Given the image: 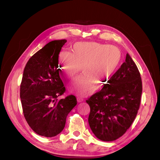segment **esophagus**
I'll return each instance as SVG.
<instances>
[{
	"mask_svg": "<svg viewBox=\"0 0 160 160\" xmlns=\"http://www.w3.org/2000/svg\"><path fill=\"white\" fill-rule=\"evenodd\" d=\"M77 101H78L79 103H80V102H83V98H77Z\"/></svg>",
	"mask_w": 160,
	"mask_h": 160,
	"instance_id": "esophagus-1",
	"label": "esophagus"
}]
</instances>
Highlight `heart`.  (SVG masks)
I'll use <instances>...</instances> for the list:
<instances>
[{
	"label": "heart",
	"mask_w": 160,
	"mask_h": 160,
	"mask_svg": "<svg viewBox=\"0 0 160 160\" xmlns=\"http://www.w3.org/2000/svg\"><path fill=\"white\" fill-rule=\"evenodd\" d=\"M122 54L117 47L97 42H78L69 52H62L59 56L61 75L72 78L81 67L87 75L72 85L81 93H88L95 88L96 81L108 82L119 69Z\"/></svg>",
	"instance_id": "obj_1"
}]
</instances>
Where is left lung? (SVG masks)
Wrapping results in <instances>:
<instances>
[{
    "label": "left lung",
    "instance_id": "1",
    "mask_svg": "<svg viewBox=\"0 0 160 160\" xmlns=\"http://www.w3.org/2000/svg\"><path fill=\"white\" fill-rule=\"evenodd\" d=\"M108 83L86 101L90 107V128L103 142L114 141L122 136L132 124L139 108L142 79L128 53L125 62Z\"/></svg>",
    "mask_w": 160,
    "mask_h": 160
}]
</instances>
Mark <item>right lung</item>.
I'll list each match as a JSON object with an SVG mask.
<instances>
[{"label": "right lung", "mask_w": 160, "mask_h": 160, "mask_svg": "<svg viewBox=\"0 0 160 160\" xmlns=\"http://www.w3.org/2000/svg\"><path fill=\"white\" fill-rule=\"evenodd\" d=\"M66 42L51 41L34 54L25 67L21 84L25 119L36 133L47 138L63 130L67 116L77 105L74 95L59 99L65 91L58 69L59 55Z\"/></svg>", "instance_id": "right-lung-1"}]
</instances>
